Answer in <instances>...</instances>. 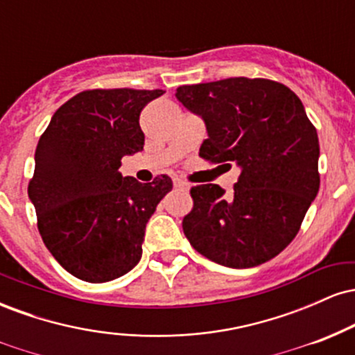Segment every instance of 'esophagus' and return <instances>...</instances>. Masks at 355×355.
Here are the masks:
<instances>
[{
    "mask_svg": "<svg viewBox=\"0 0 355 355\" xmlns=\"http://www.w3.org/2000/svg\"><path fill=\"white\" fill-rule=\"evenodd\" d=\"M173 187L177 190H189V183L180 180V178H173Z\"/></svg>",
    "mask_w": 355,
    "mask_h": 355,
    "instance_id": "obj_1",
    "label": "esophagus"
}]
</instances>
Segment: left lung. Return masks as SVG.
<instances>
[{"label":"left lung","instance_id":"obj_1","mask_svg":"<svg viewBox=\"0 0 355 355\" xmlns=\"http://www.w3.org/2000/svg\"><path fill=\"white\" fill-rule=\"evenodd\" d=\"M175 96L205 121L203 160L240 168L229 195L214 183L190 189L193 209L182 222L190 245L232 268L274 259L320 185L319 137L302 101L279 81L245 76L183 85Z\"/></svg>","mask_w":355,"mask_h":355}]
</instances>
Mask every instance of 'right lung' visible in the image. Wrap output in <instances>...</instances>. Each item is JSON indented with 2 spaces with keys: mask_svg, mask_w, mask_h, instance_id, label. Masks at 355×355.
I'll return each mask as SVG.
<instances>
[{
  "mask_svg": "<svg viewBox=\"0 0 355 355\" xmlns=\"http://www.w3.org/2000/svg\"><path fill=\"white\" fill-rule=\"evenodd\" d=\"M164 89H85L56 110L40 137L28 185L44 245L76 279L101 284L132 270L145 227L172 178L123 177L125 155L144 150L140 113Z\"/></svg>",
  "mask_w": 355,
  "mask_h": 355,
  "instance_id": "obj_1",
  "label": "right lung"
}]
</instances>
